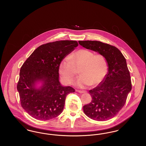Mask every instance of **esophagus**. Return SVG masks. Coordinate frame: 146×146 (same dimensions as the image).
Instances as JSON below:
<instances>
[{
    "label": "esophagus",
    "mask_w": 146,
    "mask_h": 146,
    "mask_svg": "<svg viewBox=\"0 0 146 146\" xmlns=\"http://www.w3.org/2000/svg\"><path fill=\"white\" fill-rule=\"evenodd\" d=\"M76 91L77 92H79V93H85V92H86V91L85 90H76Z\"/></svg>",
    "instance_id": "34e87169"
}]
</instances>
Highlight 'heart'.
<instances>
[{
	"label": "heart",
	"mask_w": 146,
	"mask_h": 146,
	"mask_svg": "<svg viewBox=\"0 0 146 146\" xmlns=\"http://www.w3.org/2000/svg\"><path fill=\"white\" fill-rule=\"evenodd\" d=\"M81 76L76 85L79 87L95 86L100 83L107 74L108 63L105 56L96 54L86 49H80L63 58L59 66V73L64 83L70 84L77 75L80 68Z\"/></svg>",
	"instance_id": "1"
}]
</instances>
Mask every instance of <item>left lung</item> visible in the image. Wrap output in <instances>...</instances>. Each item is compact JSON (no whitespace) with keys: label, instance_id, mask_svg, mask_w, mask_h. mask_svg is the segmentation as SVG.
Masks as SVG:
<instances>
[{"label":"left lung","instance_id":"8db88e82","mask_svg":"<svg viewBox=\"0 0 146 146\" xmlns=\"http://www.w3.org/2000/svg\"><path fill=\"white\" fill-rule=\"evenodd\" d=\"M86 49L105 56L108 72L97 87L89 91L90 103L83 106L84 113L93 120L106 121L115 117L125 105L131 90L130 72L124 56L116 47L99 41H79Z\"/></svg>","mask_w":146,"mask_h":146}]
</instances>
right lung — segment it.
Returning <instances> with one entry per match:
<instances>
[{"instance_id":"1","label":"right lung","mask_w":146,"mask_h":146,"mask_svg":"<svg viewBox=\"0 0 146 146\" xmlns=\"http://www.w3.org/2000/svg\"><path fill=\"white\" fill-rule=\"evenodd\" d=\"M78 45L74 40H61L42 44L35 49L20 69L17 85L22 107L32 117L47 120L62 112L66 97L75 92L70 86L63 87L59 82L60 62ZM42 80L38 90L35 83Z\"/></svg>"}]
</instances>
